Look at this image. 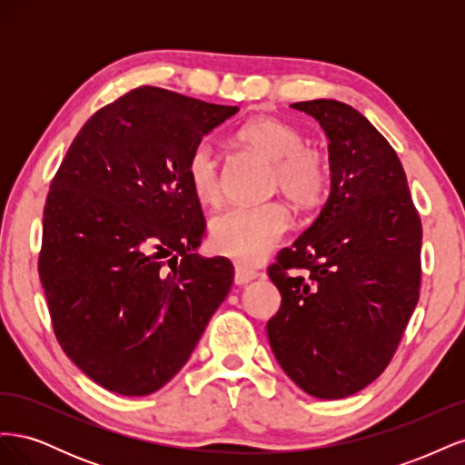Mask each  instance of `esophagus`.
<instances>
[{
	"mask_svg": "<svg viewBox=\"0 0 465 465\" xmlns=\"http://www.w3.org/2000/svg\"><path fill=\"white\" fill-rule=\"evenodd\" d=\"M260 273L256 270H252V267H246L242 263H234V283L236 285H246L250 281H254Z\"/></svg>",
	"mask_w": 465,
	"mask_h": 465,
	"instance_id": "34e87169",
	"label": "esophagus"
}]
</instances>
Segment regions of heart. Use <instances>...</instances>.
Returning a JSON list of instances; mask_svg holds the SVG:
<instances>
[{
    "mask_svg": "<svg viewBox=\"0 0 465 465\" xmlns=\"http://www.w3.org/2000/svg\"><path fill=\"white\" fill-rule=\"evenodd\" d=\"M241 143L273 161L272 186L297 205H314L328 188L326 157L304 145L302 134L291 124L258 116L236 132ZM186 176L195 198L215 203L221 195V164L217 149L209 142L195 145L186 161ZM291 227L289 209L281 202L231 205L209 223V241L221 254L242 263H258L283 241Z\"/></svg>",
    "mask_w": 465,
    "mask_h": 465,
    "instance_id": "heart-1",
    "label": "heart"
}]
</instances>
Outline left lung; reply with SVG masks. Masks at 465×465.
I'll return each instance as SVG.
<instances>
[{
  "label": "left lung",
  "instance_id": "1",
  "mask_svg": "<svg viewBox=\"0 0 465 465\" xmlns=\"http://www.w3.org/2000/svg\"><path fill=\"white\" fill-rule=\"evenodd\" d=\"M291 106L314 116L330 139L331 192L267 267L281 292L267 337L294 384L341 400L396 353L419 301L423 227L396 151L359 110L331 98Z\"/></svg>",
  "mask_w": 465,
  "mask_h": 465
}]
</instances>
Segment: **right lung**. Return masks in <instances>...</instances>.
<instances>
[{"label": "right lung", "mask_w": 465, "mask_h": 465, "mask_svg": "<svg viewBox=\"0 0 465 465\" xmlns=\"http://www.w3.org/2000/svg\"><path fill=\"white\" fill-rule=\"evenodd\" d=\"M238 106L137 87L96 110L52 178L38 275L55 340L93 382L147 396L186 361L234 267L195 254L190 151Z\"/></svg>", "instance_id": "1"}]
</instances>
